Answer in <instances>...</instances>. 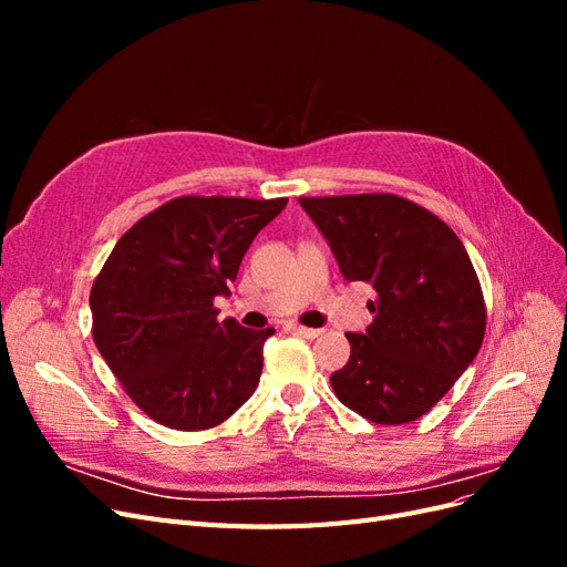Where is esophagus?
I'll list each match as a JSON object with an SVG mask.
<instances>
[{
	"label": "esophagus",
	"mask_w": 567,
	"mask_h": 567,
	"mask_svg": "<svg viewBox=\"0 0 567 567\" xmlns=\"http://www.w3.org/2000/svg\"><path fill=\"white\" fill-rule=\"evenodd\" d=\"M290 329H293L298 336H302V338H319L321 336V331L319 329H307V326H300V323H293L290 326Z\"/></svg>",
	"instance_id": "esophagus-1"
}]
</instances>
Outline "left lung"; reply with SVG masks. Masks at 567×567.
Here are the masks:
<instances>
[{
    "label": "left lung",
    "instance_id": "1",
    "mask_svg": "<svg viewBox=\"0 0 567 567\" xmlns=\"http://www.w3.org/2000/svg\"><path fill=\"white\" fill-rule=\"evenodd\" d=\"M342 277L369 281L367 333H346L350 359L331 373L336 398L371 423L427 414L468 369L485 338L483 288L461 238L431 210L394 194L300 198Z\"/></svg>",
    "mask_w": 567,
    "mask_h": 567
}]
</instances>
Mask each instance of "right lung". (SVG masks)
<instances>
[{
	"instance_id": "obj_1",
	"label": "right lung",
	"mask_w": 567,
	"mask_h": 567,
	"mask_svg": "<svg viewBox=\"0 0 567 567\" xmlns=\"http://www.w3.org/2000/svg\"><path fill=\"white\" fill-rule=\"evenodd\" d=\"M288 198L179 196L127 229L94 279L92 336L130 400L173 431H208L260 383L274 329L219 321L252 238Z\"/></svg>"
}]
</instances>
